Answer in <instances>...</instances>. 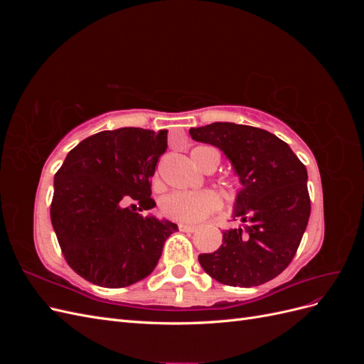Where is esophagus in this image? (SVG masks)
Masks as SVG:
<instances>
[{
    "mask_svg": "<svg viewBox=\"0 0 364 364\" xmlns=\"http://www.w3.org/2000/svg\"><path fill=\"white\" fill-rule=\"evenodd\" d=\"M196 229H197L196 225H186V223L179 225V230H182V232H194Z\"/></svg>",
    "mask_w": 364,
    "mask_h": 364,
    "instance_id": "1",
    "label": "esophagus"
}]
</instances>
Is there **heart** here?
<instances>
[{"label":"heart","instance_id":"obj_1","mask_svg":"<svg viewBox=\"0 0 364 364\" xmlns=\"http://www.w3.org/2000/svg\"><path fill=\"white\" fill-rule=\"evenodd\" d=\"M191 159L199 165L200 168H206L209 165H215L220 161V153L208 146H199L191 150ZM222 206V199L214 191H199V193H171L165 196L161 200V213L174 222H200V220L218 211Z\"/></svg>","mask_w":364,"mask_h":364}]
</instances>
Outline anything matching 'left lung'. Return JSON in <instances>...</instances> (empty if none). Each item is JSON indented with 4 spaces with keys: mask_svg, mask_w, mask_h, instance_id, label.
Here are the masks:
<instances>
[{
    "mask_svg": "<svg viewBox=\"0 0 364 364\" xmlns=\"http://www.w3.org/2000/svg\"><path fill=\"white\" fill-rule=\"evenodd\" d=\"M193 139L223 150L243 190L235 217L246 226L223 232V245L199 262L215 281L255 287L289 267L311 213L306 168L287 142L267 130L234 123L190 129Z\"/></svg>",
    "mask_w": 364,
    "mask_h": 364,
    "instance_id": "left-lung-1",
    "label": "left lung"
}]
</instances>
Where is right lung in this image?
<instances>
[{
    "instance_id": "add662e5",
    "label": "right lung",
    "mask_w": 364,
    "mask_h": 364,
    "mask_svg": "<svg viewBox=\"0 0 364 364\" xmlns=\"http://www.w3.org/2000/svg\"><path fill=\"white\" fill-rule=\"evenodd\" d=\"M167 130H105L77 144L54 174L51 225L68 266L107 289L150 274L178 226L138 211L155 208L151 176Z\"/></svg>"
}]
</instances>
